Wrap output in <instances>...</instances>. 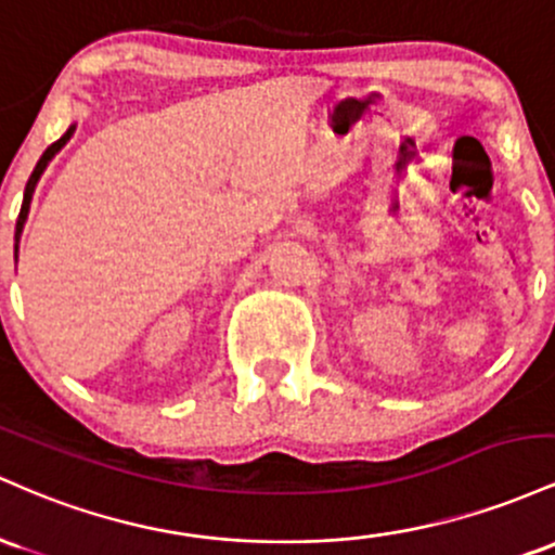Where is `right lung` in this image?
I'll return each instance as SVG.
<instances>
[{
	"instance_id": "add662e5",
	"label": "right lung",
	"mask_w": 555,
	"mask_h": 555,
	"mask_svg": "<svg viewBox=\"0 0 555 555\" xmlns=\"http://www.w3.org/2000/svg\"><path fill=\"white\" fill-rule=\"evenodd\" d=\"M70 133H73V128L67 130L65 135H62L60 141H54L52 146L47 149V152L41 154V159L36 162V170L30 172V178H28V183H26V196H23V207H21V215H17V225H15V257H17V238H21V233H23V225H26V217H28V207H30V196H34V189H36V183H39V178H41V172L47 170V165H49V159L54 157V154L60 152L62 146H65L67 143V139H70Z\"/></svg>"
}]
</instances>
